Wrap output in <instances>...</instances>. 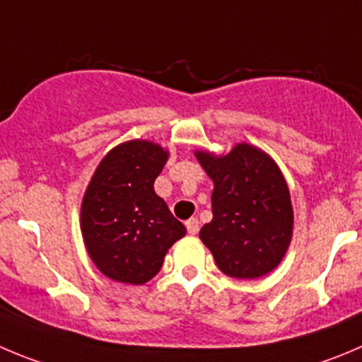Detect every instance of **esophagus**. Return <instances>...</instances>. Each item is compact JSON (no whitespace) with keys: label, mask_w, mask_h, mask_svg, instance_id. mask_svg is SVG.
I'll use <instances>...</instances> for the list:
<instances>
[{"label":"esophagus","mask_w":362,"mask_h":362,"mask_svg":"<svg viewBox=\"0 0 362 362\" xmlns=\"http://www.w3.org/2000/svg\"><path fill=\"white\" fill-rule=\"evenodd\" d=\"M185 227H187V232L191 235H197L198 230H200V221L197 218H191L185 221Z\"/></svg>","instance_id":"obj_1"}]
</instances>
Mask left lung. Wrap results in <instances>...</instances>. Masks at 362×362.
I'll return each mask as SVG.
<instances>
[{"instance_id": "left-lung-1", "label": "left lung", "mask_w": 362, "mask_h": 362, "mask_svg": "<svg viewBox=\"0 0 362 362\" xmlns=\"http://www.w3.org/2000/svg\"><path fill=\"white\" fill-rule=\"evenodd\" d=\"M214 182L212 221L200 239L218 268L234 279H259L279 266L293 235L289 189L275 162L238 144L225 157L197 151Z\"/></svg>"}]
</instances>
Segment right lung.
I'll use <instances>...</instances> for the list:
<instances>
[{"label": "right lung", "mask_w": 362, "mask_h": 362, "mask_svg": "<svg viewBox=\"0 0 362 362\" xmlns=\"http://www.w3.org/2000/svg\"><path fill=\"white\" fill-rule=\"evenodd\" d=\"M168 151L130 141L105 155L82 202V235L96 268L124 284L148 282L185 227L153 191Z\"/></svg>", "instance_id": "1"}]
</instances>
